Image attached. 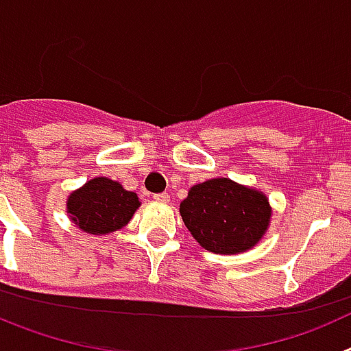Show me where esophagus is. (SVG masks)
I'll return each mask as SVG.
<instances>
[{
    "label": "esophagus",
    "instance_id": "1",
    "mask_svg": "<svg viewBox=\"0 0 351 351\" xmlns=\"http://www.w3.org/2000/svg\"><path fill=\"white\" fill-rule=\"evenodd\" d=\"M154 200H156V202H169L170 200V195L169 193H156L154 195Z\"/></svg>",
    "mask_w": 351,
    "mask_h": 351
}]
</instances>
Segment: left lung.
Wrapping results in <instances>:
<instances>
[{
	"mask_svg": "<svg viewBox=\"0 0 351 351\" xmlns=\"http://www.w3.org/2000/svg\"><path fill=\"white\" fill-rule=\"evenodd\" d=\"M179 210L197 243L219 255L251 250L271 221V206L262 191L226 178L195 184Z\"/></svg>",
	"mask_w": 351,
	"mask_h": 351,
	"instance_id": "1",
	"label": "left lung"
}]
</instances>
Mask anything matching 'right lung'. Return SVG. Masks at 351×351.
<instances>
[{"label":"right lung","instance_id":"add662e5","mask_svg":"<svg viewBox=\"0 0 351 351\" xmlns=\"http://www.w3.org/2000/svg\"><path fill=\"white\" fill-rule=\"evenodd\" d=\"M138 206L137 193L112 179L95 178L68 197L66 213L86 234L104 235L123 228Z\"/></svg>","mask_w":351,"mask_h":351}]
</instances>
